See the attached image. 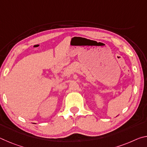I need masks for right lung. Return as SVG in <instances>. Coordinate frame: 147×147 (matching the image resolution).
Wrapping results in <instances>:
<instances>
[{"mask_svg": "<svg viewBox=\"0 0 147 147\" xmlns=\"http://www.w3.org/2000/svg\"><path fill=\"white\" fill-rule=\"evenodd\" d=\"M34 124H36V123H34Z\"/></svg>", "mask_w": 147, "mask_h": 147, "instance_id": "right-lung-1", "label": "right lung"}]
</instances>
